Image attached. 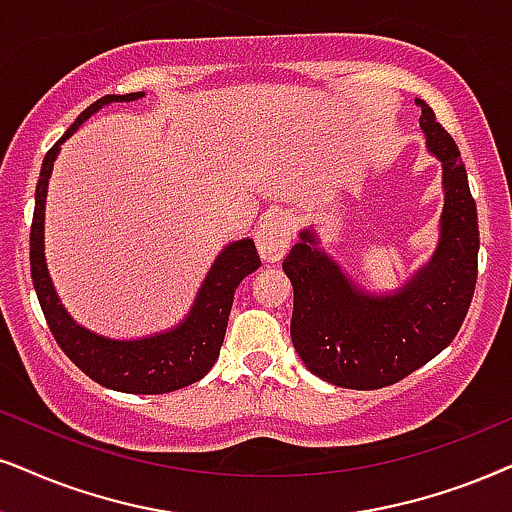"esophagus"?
I'll list each match as a JSON object with an SVG mask.
<instances>
[{"label": "esophagus", "instance_id": "obj_1", "mask_svg": "<svg viewBox=\"0 0 512 512\" xmlns=\"http://www.w3.org/2000/svg\"><path fill=\"white\" fill-rule=\"evenodd\" d=\"M293 217L288 212H276V215L264 217L257 224L255 243L260 250L264 262H281L290 248V238H293Z\"/></svg>", "mask_w": 512, "mask_h": 512}]
</instances>
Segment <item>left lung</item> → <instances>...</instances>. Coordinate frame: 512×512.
<instances>
[{
	"label": "left lung",
	"instance_id": "left-lung-1",
	"mask_svg": "<svg viewBox=\"0 0 512 512\" xmlns=\"http://www.w3.org/2000/svg\"><path fill=\"white\" fill-rule=\"evenodd\" d=\"M420 129L444 167L442 238L428 267L397 295L349 281L312 231H302L283 271L293 283L290 338L309 371L349 390H380L435 359L461 331L477 283V208L461 151L425 101Z\"/></svg>",
	"mask_w": 512,
	"mask_h": 512
}]
</instances>
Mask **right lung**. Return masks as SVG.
I'll return each mask as SVG.
<instances>
[{
  "label": "right lung",
  "mask_w": 512,
  "mask_h": 512,
  "mask_svg": "<svg viewBox=\"0 0 512 512\" xmlns=\"http://www.w3.org/2000/svg\"><path fill=\"white\" fill-rule=\"evenodd\" d=\"M141 96L144 92L106 94L89 108H84L68 132L49 148L35 191V215H32L30 226V274L51 335L82 373H87L94 383L118 392L167 394L198 383L215 366L238 283L255 269H260L262 264L255 243L250 238H243V241L226 245L222 255L212 264L186 321L170 333L144 340H108L77 326L63 309V304L58 302L47 262H44V203H47L51 167L61 151V144L73 137L75 129L101 106L113 101H134Z\"/></svg>",
  "instance_id": "add662e5"
}]
</instances>
